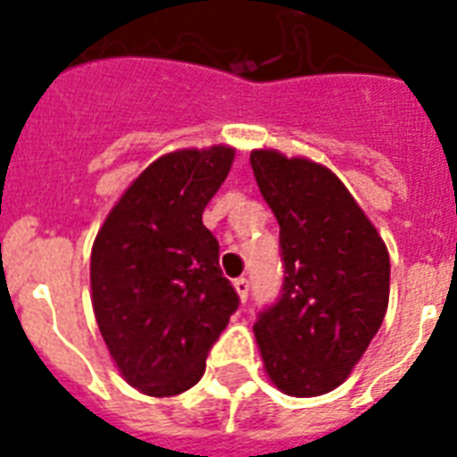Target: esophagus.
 I'll list each match as a JSON object with an SVG mask.
<instances>
[{
    "mask_svg": "<svg viewBox=\"0 0 457 457\" xmlns=\"http://www.w3.org/2000/svg\"><path fill=\"white\" fill-rule=\"evenodd\" d=\"M232 285H235L237 294H239V299H242V301L249 299V279H246V278H237L235 282H232Z\"/></svg>",
    "mask_w": 457,
    "mask_h": 457,
    "instance_id": "1",
    "label": "esophagus"
}]
</instances>
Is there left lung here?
<instances>
[{
    "instance_id": "1",
    "label": "left lung",
    "mask_w": 457,
    "mask_h": 457,
    "mask_svg": "<svg viewBox=\"0 0 457 457\" xmlns=\"http://www.w3.org/2000/svg\"><path fill=\"white\" fill-rule=\"evenodd\" d=\"M258 189L279 222L285 282L258 312V348L289 396L337 389L382 325L389 253L337 175L308 158L251 154Z\"/></svg>"
}]
</instances>
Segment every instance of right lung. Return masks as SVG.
Listing matches in <instances>:
<instances>
[{"label":"right lung","instance_id":"right-lung-1","mask_svg":"<svg viewBox=\"0 0 457 457\" xmlns=\"http://www.w3.org/2000/svg\"><path fill=\"white\" fill-rule=\"evenodd\" d=\"M229 146L154 161L120 196L92 246V305L111 358L146 396L199 382L206 355L239 308L201 215L225 182Z\"/></svg>","mask_w":457,"mask_h":457}]
</instances>
